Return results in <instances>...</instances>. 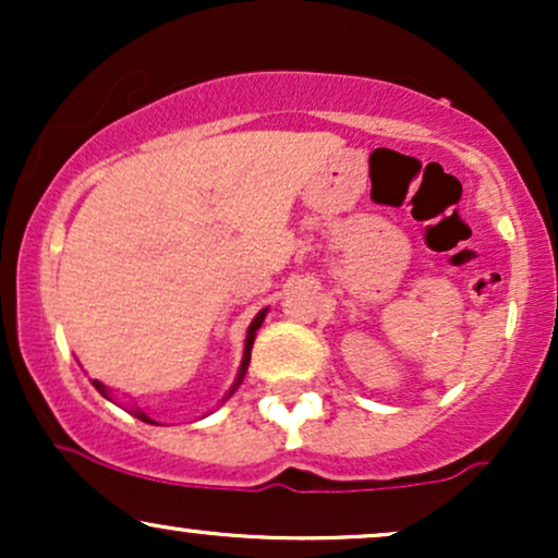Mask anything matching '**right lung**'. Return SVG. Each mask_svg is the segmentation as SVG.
<instances>
[{"label":"right lung","mask_w":558,"mask_h":558,"mask_svg":"<svg viewBox=\"0 0 558 558\" xmlns=\"http://www.w3.org/2000/svg\"><path fill=\"white\" fill-rule=\"evenodd\" d=\"M265 317H267V310H262V312H259V315L252 319V325H248V330H246V343H243V356H241V364H239V375H235L233 386H230V390H228V393H226V399H222V401H228V399H230V396H233V393H235V388H239V386H241V383H243V377H246L248 362H252V345H254V338H257V330L262 328V323H265ZM92 383H94V388H96V390H99V393H101V396H105V399H110V401H112V393H110V388H107V386H105V383H99V380H92ZM133 414H136V417H138L141 422H149V425H157V422H155V420H151V417H149V414H144V412H141V409H138V407H136V409H133Z\"/></svg>","instance_id":"add662e5"}]
</instances>
